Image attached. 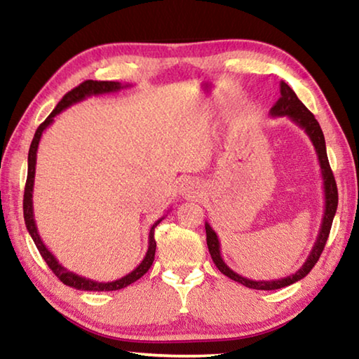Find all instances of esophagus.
<instances>
[{"instance_id": "obj_1", "label": "esophagus", "mask_w": 359, "mask_h": 359, "mask_svg": "<svg viewBox=\"0 0 359 359\" xmlns=\"http://www.w3.org/2000/svg\"><path fill=\"white\" fill-rule=\"evenodd\" d=\"M198 184L194 180H184L182 182V194H185V196H188V198H191L193 194H196V191H198Z\"/></svg>"}]
</instances>
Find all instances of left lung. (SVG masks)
Masks as SVG:
<instances>
[{
  "instance_id": "1",
  "label": "left lung",
  "mask_w": 359,
  "mask_h": 359,
  "mask_svg": "<svg viewBox=\"0 0 359 359\" xmlns=\"http://www.w3.org/2000/svg\"><path fill=\"white\" fill-rule=\"evenodd\" d=\"M269 114L272 115V117H285V115H287L291 121H294L299 128L306 131V135L312 141L315 151H317V156H318L321 179H323L325 214H323V220H321L318 238H317V241H315V245L312 247V252L307 257L306 263H304L301 266V269H297L294 274L283 277V278H278V280H250V278L242 277L238 274V272H234L233 269H231V267L226 266V263H224L222 258L220 242H218L217 233L212 229L210 224L205 222V236H208L209 253H210L212 259H214L215 266L218 267V271H220L222 274H224L226 277H229L231 280L239 282L242 285H245L247 288H253V290H278V288L288 287V285L301 280V278L306 277L309 272L312 271V267L318 261L321 252H323L327 238H330L331 224L334 220V215H336L337 201H339L337 185H336V180H334L330 161H327L325 136H323V131H321V128H320V123L317 121V118L313 117V114L302 104L299 98L296 96V93L283 81L280 82V98H278L276 104L272 106Z\"/></svg>"
}]
</instances>
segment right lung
<instances>
[{
    "mask_svg": "<svg viewBox=\"0 0 359 359\" xmlns=\"http://www.w3.org/2000/svg\"><path fill=\"white\" fill-rule=\"evenodd\" d=\"M126 87H130V85H121L120 82H106V81H85V82H82L81 85H79V87L72 88L71 92H68V93L63 96L62 101H60L58 104H57V107L52 111V114L48 115V117L39 125V128L36 130L34 137H33V141H32V145H29V151H28V175H27L25 194H23V218H25L27 229H28L29 236H32V239L34 241L36 247H38L41 257L44 258V261L47 263V266L50 267L53 274H55L65 285H68V287L76 288V290H82V291H115V290H121V288L128 287V285L139 280V278H141L145 274V272L150 269V266H151V263H154V259H155L156 242H155V238H154V233H155L156 224L160 223L163 218H160V220H156L154 223V226L150 228V233H149V250H147V253H145L142 263L139 264L135 271H131L130 274H126L125 277L118 278V280L96 282V280H92V278L82 277V276L76 274V272L66 269V267H63L62 264L58 263V259L53 257V255L50 253V250H48V248L46 247L44 242H42L41 236L38 233V226H36V222H34V214H33V187H34V174H36V154H38V145H39L42 133H44V130H47V126H50L53 123V118H55L60 112L65 111V109H68L72 104H76V102L83 101L85 98H88V96H98V95H104V93H115V92H118V90L126 88Z\"/></svg>",
    "mask_w": 359,
    "mask_h": 359,
    "instance_id": "add662e5",
    "label": "right lung"
}]
</instances>
